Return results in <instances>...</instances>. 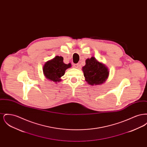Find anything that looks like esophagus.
<instances>
[{
    "mask_svg": "<svg viewBox=\"0 0 147 147\" xmlns=\"http://www.w3.org/2000/svg\"><path fill=\"white\" fill-rule=\"evenodd\" d=\"M73 67L76 68H78L79 67V64H73Z\"/></svg>",
    "mask_w": 147,
    "mask_h": 147,
    "instance_id": "1",
    "label": "esophagus"
}]
</instances>
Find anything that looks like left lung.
I'll use <instances>...</instances> for the list:
<instances>
[{
  "label": "left lung",
  "instance_id": "1",
  "mask_svg": "<svg viewBox=\"0 0 147 147\" xmlns=\"http://www.w3.org/2000/svg\"><path fill=\"white\" fill-rule=\"evenodd\" d=\"M83 67L85 80L91 85L102 84L109 76V70L105 65L98 62L94 57L87 59Z\"/></svg>",
  "mask_w": 147,
  "mask_h": 147
}]
</instances>
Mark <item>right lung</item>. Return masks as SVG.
I'll return each instance as SVG.
<instances>
[{
  "label": "right lung",
  "mask_w": 147,
  "mask_h": 147,
  "mask_svg": "<svg viewBox=\"0 0 147 147\" xmlns=\"http://www.w3.org/2000/svg\"><path fill=\"white\" fill-rule=\"evenodd\" d=\"M70 67V63L66 64L63 63L62 57L56 56L53 59L45 63L43 71L47 79L55 82H59L61 80V77L64 75L65 70Z\"/></svg>",
  "instance_id": "obj_1"
}]
</instances>
